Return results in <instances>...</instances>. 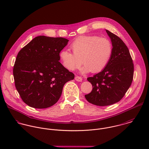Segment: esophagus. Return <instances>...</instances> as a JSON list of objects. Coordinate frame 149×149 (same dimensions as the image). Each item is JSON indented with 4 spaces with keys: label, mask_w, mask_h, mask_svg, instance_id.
<instances>
[{
    "label": "esophagus",
    "mask_w": 149,
    "mask_h": 149,
    "mask_svg": "<svg viewBox=\"0 0 149 149\" xmlns=\"http://www.w3.org/2000/svg\"><path fill=\"white\" fill-rule=\"evenodd\" d=\"M75 80H76V81H82L83 79H82V77H80V76H76L75 77Z\"/></svg>",
    "instance_id": "1"
}]
</instances>
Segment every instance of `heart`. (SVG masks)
<instances>
[{
  "label": "heart",
  "instance_id": "heart-1",
  "mask_svg": "<svg viewBox=\"0 0 149 149\" xmlns=\"http://www.w3.org/2000/svg\"><path fill=\"white\" fill-rule=\"evenodd\" d=\"M70 47L73 53L64 49L60 51L61 64L66 69L73 71L78 69L83 61V73L102 71L109 63L113 52L111 41L97 36H80L71 43Z\"/></svg>",
  "mask_w": 149,
  "mask_h": 149
}]
</instances>
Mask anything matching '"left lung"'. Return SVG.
Returning <instances> with one entry per match:
<instances>
[{
	"instance_id": "8db88e82",
	"label": "left lung",
	"mask_w": 149,
	"mask_h": 149,
	"mask_svg": "<svg viewBox=\"0 0 149 149\" xmlns=\"http://www.w3.org/2000/svg\"><path fill=\"white\" fill-rule=\"evenodd\" d=\"M113 45V52L106 68L87 78L92 85L86 100L98 106H107L119 102L131 85L134 64L127 46L116 35L106 30Z\"/></svg>"
}]
</instances>
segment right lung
I'll return each instance as SVG.
<instances>
[{"mask_svg": "<svg viewBox=\"0 0 149 149\" xmlns=\"http://www.w3.org/2000/svg\"><path fill=\"white\" fill-rule=\"evenodd\" d=\"M68 40L38 36L18 53L13 68L15 85L22 100L38 109L53 106L59 100L64 84L74 74L59 62V53Z\"/></svg>", "mask_w": 149, "mask_h": 149, "instance_id": "1", "label": "right lung"}]
</instances>
